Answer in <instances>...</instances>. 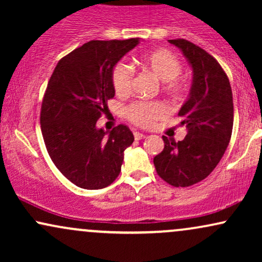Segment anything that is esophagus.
Here are the masks:
<instances>
[{"instance_id": "esophagus-1", "label": "esophagus", "mask_w": 262, "mask_h": 262, "mask_svg": "<svg viewBox=\"0 0 262 262\" xmlns=\"http://www.w3.org/2000/svg\"><path fill=\"white\" fill-rule=\"evenodd\" d=\"M134 138H135V140H140V139H144V138H146V135L143 134V133H138V132H135Z\"/></svg>"}]
</instances>
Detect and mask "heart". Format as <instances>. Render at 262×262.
Returning <instances> with one entry per match:
<instances>
[{
    "mask_svg": "<svg viewBox=\"0 0 262 262\" xmlns=\"http://www.w3.org/2000/svg\"><path fill=\"white\" fill-rule=\"evenodd\" d=\"M141 65L151 71L164 83V90L170 93H180L185 89V82L179 75L182 71V64L175 54L166 49L150 52L141 58ZM134 68L128 62L121 61L112 71V83L117 95L125 96L133 89ZM169 112L161 102L138 101L127 108V117L134 124L149 127Z\"/></svg>",
    "mask_w": 262,
    "mask_h": 262,
    "instance_id": "1",
    "label": "heart"
}]
</instances>
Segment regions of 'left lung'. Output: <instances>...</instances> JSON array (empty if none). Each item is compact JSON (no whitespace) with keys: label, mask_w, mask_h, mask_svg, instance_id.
Returning <instances> with one entry per match:
<instances>
[{"label":"left lung","mask_w":262,"mask_h":262,"mask_svg":"<svg viewBox=\"0 0 262 262\" xmlns=\"http://www.w3.org/2000/svg\"><path fill=\"white\" fill-rule=\"evenodd\" d=\"M169 41L182 50L193 71L189 96L179 112L187 135L177 143L164 135V150L154 158V165L164 181L188 187L206 179L228 148L234 122L233 93L227 74L210 54L186 39Z\"/></svg>","instance_id":"1"}]
</instances>
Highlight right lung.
<instances>
[{"label":"right lung","instance_id":"obj_1","mask_svg":"<svg viewBox=\"0 0 262 262\" xmlns=\"http://www.w3.org/2000/svg\"><path fill=\"white\" fill-rule=\"evenodd\" d=\"M139 43L91 40L60 59L45 90L40 111L43 139L54 165L77 187L110 186L121 172L124 150L134 141L127 125L107 135L96 127L114 97L112 71Z\"/></svg>","mask_w":262,"mask_h":262}]
</instances>
